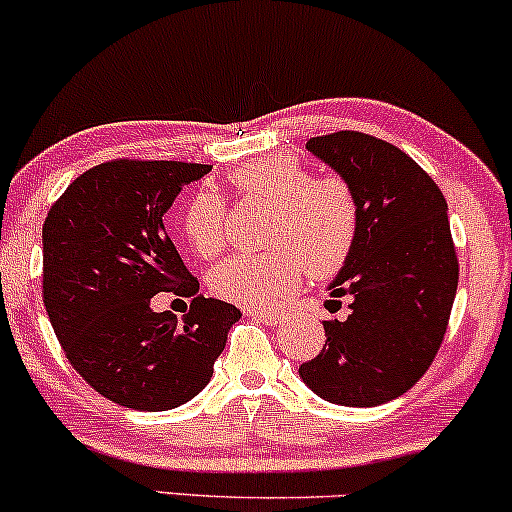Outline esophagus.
I'll return each instance as SVG.
<instances>
[{"mask_svg":"<svg viewBox=\"0 0 512 512\" xmlns=\"http://www.w3.org/2000/svg\"><path fill=\"white\" fill-rule=\"evenodd\" d=\"M255 320L264 322V325H276L281 320V313L276 308H264V310H248Z\"/></svg>","mask_w":512,"mask_h":512,"instance_id":"1","label":"esophagus"}]
</instances>
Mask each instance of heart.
<instances>
[{"label":"heart","instance_id":"1","mask_svg":"<svg viewBox=\"0 0 512 512\" xmlns=\"http://www.w3.org/2000/svg\"><path fill=\"white\" fill-rule=\"evenodd\" d=\"M243 202L269 204L262 238L269 250L233 255L216 264L209 286L216 296L245 308H262L301 284L330 279L349 262L361 231V204L349 180L313 175L291 156H264L228 175ZM182 236L199 257H214L226 245V204L209 187L187 199Z\"/></svg>","mask_w":512,"mask_h":512}]
</instances>
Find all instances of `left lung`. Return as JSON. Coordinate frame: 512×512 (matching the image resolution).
Returning <instances> with one entry per match:
<instances>
[{"instance_id": "left-lung-1", "label": "left lung", "mask_w": 512, "mask_h": 512, "mask_svg": "<svg viewBox=\"0 0 512 512\" xmlns=\"http://www.w3.org/2000/svg\"><path fill=\"white\" fill-rule=\"evenodd\" d=\"M305 149L351 182L361 231L330 286L351 298L349 317L325 320V346L298 373L327 402L375 407L419 383L448 330L460 279L448 202L414 158L370 134L342 129Z\"/></svg>"}]
</instances>
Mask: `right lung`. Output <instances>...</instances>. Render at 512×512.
<instances>
[{
	"label": "right lung",
	"instance_id": "right-lung-1",
	"mask_svg": "<svg viewBox=\"0 0 512 512\" xmlns=\"http://www.w3.org/2000/svg\"><path fill=\"white\" fill-rule=\"evenodd\" d=\"M211 166L115 158L79 175L43 223V303L64 356L98 395L127 409L190 402L214 373L236 305L204 298L163 214ZM161 290L195 295L177 322Z\"/></svg>",
	"mask_w": 512,
	"mask_h": 512
}]
</instances>
